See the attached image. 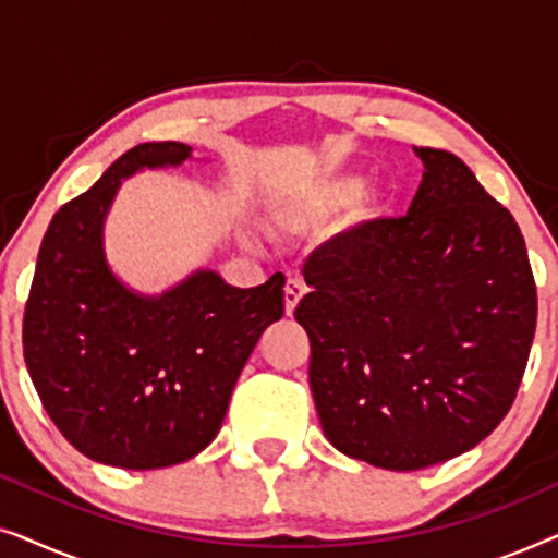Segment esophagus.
Here are the masks:
<instances>
[{"instance_id":"esophagus-1","label":"esophagus","mask_w":558,"mask_h":558,"mask_svg":"<svg viewBox=\"0 0 558 558\" xmlns=\"http://www.w3.org/2000/svg\"><path fill=\"white\" fill-rule=\"evenodd\" d=\"M304 292H307V287H304L302 279H287V287H284V310H287L289 317H292V312L296 310V304H300Z\"/></svg>"}]
</instances>
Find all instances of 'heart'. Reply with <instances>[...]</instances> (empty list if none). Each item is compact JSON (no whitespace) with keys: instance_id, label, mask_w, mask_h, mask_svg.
Returning a JSON list of instances; mask_svg holds the SVG:
<instances>
[{"instance_id":"obj_1","label":"heart","mask_w":558,"mask_h":558,"mask_svg":"<svg viewBox=\"0 0 558 558\" xmlns=\"http://www.w3.org/2000/svg\"><path fill=\"white\" fill-rule=\"evenodd\" d=\"M357 187H361V180L357 178H338L325 182V185L319 187H312L310 193L294 197V201L281 210V220H284V223L300 226L304 220L315 218L327 208H332V205L348 201Z\"/></svg>"}]
</instances>
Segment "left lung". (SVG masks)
Returning a JSON list of instances; mask_svg holds the SVG:
<instances>
[{
	"label": "left lung",
	"instance_id": "left-lung-1",
	"mask_svg": "<svg viewBox=\"0 0 558 558\" xmlns=\"http://www.w3.org/2000/svg\"><path fill=\"white\" fill-rule=\"evenodd\" d=\"M424 162L409 213L327 241L294 317L325 437L384 470L480 445L513 407L536 332V281L513 216L452 151Z\"/></svg>",
	"mask_w": 558,
	"mask_h": 558
}]
</instances>
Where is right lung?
Segmentation results:
<instances>
[{"mask_svg": "<svg viewBox=\"0 0 558 558\" xmlns=\"http://www.w3.org/2000/svg\"><path fill=\"white\" fill-rule=\"evenodd\" d=\"M182 142H147L65 203L45 233L22 323V350L45 411L94 462L157 470L216 439L262 332L284 315V277L239 289L190 274L149 296L109 269L104 220L121 180L178 167Z\"/></svg>", "mask_w": 558, "mask_h": 558, "instance_id": "add662e5", "label": "right lung"}]
</instances>
